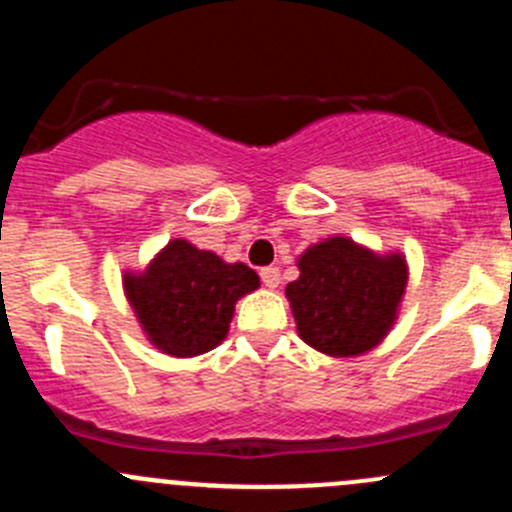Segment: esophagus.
Here are the masks:
<instances>
[{"label":"esophagus","instance_id":"esophagus-1","mask_svg":"<svg viewBox=\"0 0 512 512\" xmlns=\"http://www.w3.org/2000/svg\"><path fill=\"white\" fill-rule=\"evenodd\" d=\"M260 277H262V285L267 289L280 287V270H277V267H262Z\"/></svg>","mask_w":512,"mask_h":512}]
</instances>
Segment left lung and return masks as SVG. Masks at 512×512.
I'll return each mask as SVG.
<instances>
[{"instance_id": "8db88e82", "label": "left lung", "mask_w": 512, "mask_h": 512, "mask_svg": "<svg viewBox=\"0 0 512 512\" xmlns=\"http://www.w3.org/2000/svg\"><path fill=\"white\" fill-rule=\"evenodd\" d=\"M285 294L304 344L334 359L379 347L394 329L409 285L399 250L376 252L352 237H324L297 257Z\"/></svg>"}]
</instances>
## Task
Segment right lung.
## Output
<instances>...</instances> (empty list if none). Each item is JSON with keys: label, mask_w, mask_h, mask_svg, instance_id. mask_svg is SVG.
Here are the masks:
<instances>
[{"label": "right lung", "mask_w": 512, "mask_h": 512, "mask_svg": "<svg viewBox=\"0 0 512 512\" xmlns=\"http://www.w3.org/2000/svg\"><path fill=\"white\" fill-rule=\"evenodd\" d=\"M121 277L141 332L160 354L175 359L223 344L237 299L260 287V277L245 262H225L185 237L160 247L143 270H126Z\"/></svg>", "instance_id": "1"}]
</instances>
